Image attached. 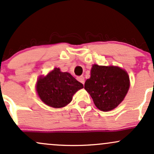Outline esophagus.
<instances>
[{
	"label": "esophagus",
	"mask_w": 154,
	"mask_h": 154,
	"mask_svg": "<svg viewBox=\"0 0 154 154\" xmlns=\"http://www.w3.org/2000/svg\"><path fill=\"white\" fill-rule=\"evenodd\" d=\"M78 80H79L81 83H82L83 84H84V76L79 77V78H78Z\"/></svg>",
	"instance_id": "1"
}]
</instances>
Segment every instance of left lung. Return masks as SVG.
I'll return each instance as SVG.
<instances>
[{
  "instance_id": "obj_1",
  "label": "left lung",
  "mask_w": 154,
  "mask_h": 154,
  "mask_svg": "<svg viewBox=\"0 0 154 154\" xmlns=\"http://www.w3.org/2000/svg\"><path fill=\"white\" fill-rule=\"evenodd\" d=\"M129 88V78L125 70L117 66L94 65L91 77L84 84L97 108L102 111L114 109L123 101Z\"/></svg>"
}]
</instances>
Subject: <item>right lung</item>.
Instances as JSON below:
<instances>
[{
  "mask_svg": "<svg viewBox=\"0 0 154 154\" xmlns=\"http://www.w3.org/2000/svg\"><path fill=\"white\" fill-rule=\"evenodd\" d=\"M84 87L69 72H63L54 68L46 76L40 77L36 90L43 102L54 108L66 106L71 102L72 95Z\"/></svg>",
  "mask_w": 154,
  "mask_h": 154,
  "instance_id": "add662e5",
  "label": "right lung"
}]
</instances>
